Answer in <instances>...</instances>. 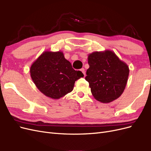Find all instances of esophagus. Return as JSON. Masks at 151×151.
I'll list each match as a JSON object with an SVG mask.
<instances>
[{"instance_id": "obj_1", "label": "esophagus", "mask_w": 151, "mask_h": 151, "mask_svg": "<svg viewBox=\"0 0 151 151\" xmlns=\"http://www.w3.org/2000/svg\"><path fill=\"white\" fill-rule=\"evenodd\" d=\"M81 71L83 73V74H84V76H85L86 74H85V70H84V68H81Z\"/></svg>"}]
</instances>
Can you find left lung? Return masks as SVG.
Returning <instances> with one entry per match:
<instances>
[{"label":"left lung","instance_id":"1","mask_svg":"<svg viewBox=\"0 0 151 151\" xmlns=\"http://www.w3.org/2000/svg\"><path fill=\"white\" fill-rule=\"evenodd\" d=\"M89 68L85 79L94 98L103 103L112 102L124 91L129 68L111 50L94 52L88 55Z\"/></svg>","mask_w":151,"mask_h":151}]
</instances>
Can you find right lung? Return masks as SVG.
Returning a JSON list of instances; mask_svg holds the SVG:
<instances>
[{"mask_svg":"<svg viewBox=\"0 0 151 151\" xmlns=\"http://www.w3.org/2000/svg\"><path fill=\"white\" fill-rule=\"evenodd\" d=\"M30 76L37 88L44 95L58 99L70 93L75 82L83 77L75 70L62 52L45 51L33 63Z\"/></svg>","mask_w":151,"mask_h":151,"instance_id":"obj_1","label":"right lung"}]
</instances>
